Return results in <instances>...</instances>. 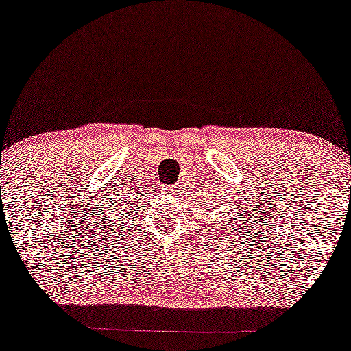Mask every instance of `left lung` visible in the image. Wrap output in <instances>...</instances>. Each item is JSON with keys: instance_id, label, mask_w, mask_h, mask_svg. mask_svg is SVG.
<instances>
[{"instance_id": "1", "label": "left lung", "mask_w": 351, "mask_h": 351, "mask_svg": "<svg viewBox=\"0 0 351 351\" xmlns=\"http://www.w3.org/2000/svg\"><path fill=\"white\" fill-rule=\"evenodd\" d=\"M230 208H231V206H230ZM239 208H241V206H239ZM236 215H237V213H236ZM243 219H245V217H237L236 221L228 220V228H230V230H232V231H234L236 226H237V230H242V226L241 227L238 226V221H241L243 225H245V221H243ZM220 230H221V226H220Z\"/></svg>"}]
</instances>
